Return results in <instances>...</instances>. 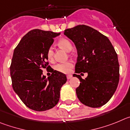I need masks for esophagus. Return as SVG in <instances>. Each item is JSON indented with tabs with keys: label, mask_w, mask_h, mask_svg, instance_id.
I'll return each instance as SVG.
<instances>
[{
	"label": "esophagus",
	"mask_w": 130,
	"mask_h": 130,
	"mask_svg": "<svg viewBox=\"0 0 130 130\" xmlns=\"http://www.w3.org/2000/svg\"><path fill=\"white\" fill-rule=\"evenodd\" d=\"M72 77V76L71 75V74H69V75H67V79H71Z\"/></svg>",
	"instance_id": "34e87169"
}]
</instances>
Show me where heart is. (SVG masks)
Returning a JSON list of instances; mask_svg holds the SVG:
<instances>
[{
	"label": "heart",
	"instance_id": "1",
	"mask_svg": "<svg viewBox=\"0 0 130 130\" xmlns=\"http://www.w3.org/2000/svg\"><path fill=\"white\" fill-rule=\"evenodd\" d=\"M58 45L59 47L65 49L66 51H70L72 49L71 43L65 38H61L58 41ZM46 56L48 61H53L54 60V49L52 47H49L46 52ZM73 67V64L71 61H66V62L60 63L57 64L55 66V70L59 72L64 74L69 73L71 69Z\"/></svg>",
	"mask_w": 130,
	"mask_h": 130
}]
</instances>
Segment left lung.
<instances>
[{
	"label": "left lung",
	"mask_w": 130,
	"mask_h": 130,
	"mask_svg": "<svg viewBox=\"0 0 130 130\" xmlns=\"http://www.w3.org/2000/svg\"><path fill=\"white\" fill-rule=\"evenodd\" d=\"M63 34L77 48L75 72L88 73L85 79L73 75L81 82L76 89L78 99L89 107L104 106L113 95L119 82L117 54L111 43L104 35L84 24L67 29Z\"/></svg>",
	"instance_id": "1"
}]
</instances>
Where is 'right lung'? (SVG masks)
<instances>
[{
	"instance_id": "obj_1",
	"label": "right lung",
	"mask_w": 130,
	"mask_h": 130,
	"mask_svg": "<svg viewBox=\"0 0 130 130\" xmlns=\"http://www.w3.org/2000/svg\"><path fill=\"white\" fill-rule=\"evenodd\" d=\"M60 33L34 29L22 38L14 50L10 65L12 87L26 106L43 111L59 102L60 89L67 82L65 74L48 65L46 52ZM42 68L52 72L46 78Z\"/></svg>"
}]
</instances>
